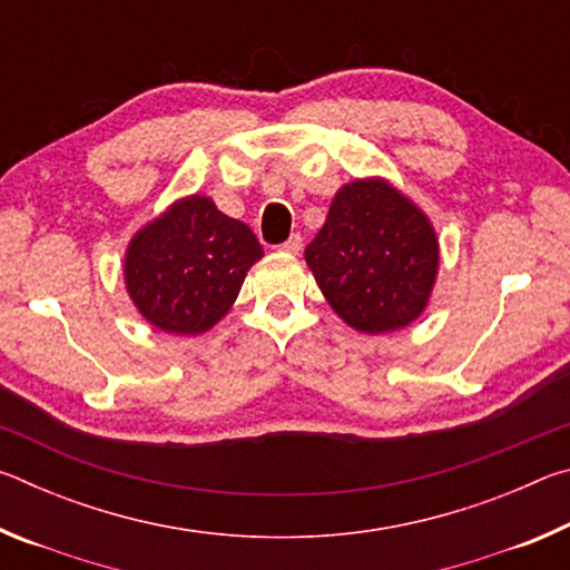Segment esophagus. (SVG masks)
I'll return each mask as SVG.
<instances>
[{
	"label": "esophagus",
	"instance_id": "1",
	"mask_svg": "<svg viewBox=\"0 0 570 570\" xmlns=\"http://www.w3.org/2000/svg\"><path fill=\"white\" fill-rule=\"evenodd\" d=\"M282 250L284 254H292V256H296L298 250H302V236L298 234H294V236H288L284 244H282Z\"/></svg>",
	"mask_w": 570,
	"mask_h": 570
}]
</instances>
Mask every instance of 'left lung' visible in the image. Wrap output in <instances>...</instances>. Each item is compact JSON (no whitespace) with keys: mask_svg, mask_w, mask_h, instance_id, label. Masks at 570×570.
Masks as SVG:
<instances>
[{"mask_svg":"<svg viewBox=\"0 0 570 570\" xmlns=\"http://www.w3.org/2000/svg\"><path fill=\"white\" fill-rule=\"evenodd\" d=\"M304 258L330 306L352 330L387 334L420 320L438 282L430 218L384 178L346 183Z\"/></svg>","mask_w":570,"mask_h":570,"instance_id":"left-lung-1","label":"left lung"}]
</instances>
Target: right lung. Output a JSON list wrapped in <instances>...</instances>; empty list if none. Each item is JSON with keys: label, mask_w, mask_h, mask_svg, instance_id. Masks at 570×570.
Returning a JSON list of instances; mask_svg holds the SVG:
<instances>
[{"label": "right lung", "mask_w": 570, "mask_h": 570, "mask_svg": "<svg viewBox=\"0 0 570 570\" xmlns=\"http://www.w3.org/2000/svg\"><path fill=\"white\" fill-rule=\"evenodd\" d=\"M262 256L254 230L208 196L178 198L130 238L125 288L156 330L196 336L224 320Z\"/></svg>", "instance_id": "right-lung-1"}]
</instances>
